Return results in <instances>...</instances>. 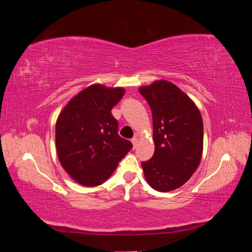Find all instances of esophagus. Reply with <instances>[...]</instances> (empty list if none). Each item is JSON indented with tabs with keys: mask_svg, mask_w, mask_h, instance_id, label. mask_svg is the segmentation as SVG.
Listing matches in <instances>:
<instances>
[{
	"mask_svg": "<svg viewBox=\"0 0 252 252\" xmlns=\"http://www.w3.org/2000/svg\"><path fill=\"white\" fill-rule=\"evenodd\" d=\"M131 142H132V145H133V148L135 149V148H136V145H138V142H139L138 138H133V139L131 140Z\"/></svg>",
	"mask_w": 252,
	"mask_h": 252,
	"instance_id": "1",
	"label": "esophagus"
}]
</instances>
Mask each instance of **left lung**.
<instances>
[{
    "label": "left lung",
    "mask_w": 252,
    "mask_h": 252,
    "mask_svg": "<svg viewBox=\"0 0 252 252\" xmlns=\"http://www.w3.org/2000/svg\"><path fill=\"white\" fill-rule=\"evenodd\" d=\"M154 123L155 154L142 167L148 184L168 192L184 185L200 165L204 129L199 108L185 93L166 80L142 86Z\"/></svg>",
    "instance_id": "1"
}]
</instances>
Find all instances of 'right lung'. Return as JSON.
<instances>
[{
	"label": "right lung",
	"instance_id": "obj_1",
	"mask_svg": "<svg viewBox=\"0 0 252 252\" xmlns=\"http://www.w3.org/2000/svg\"><path fill=\"white\" fill-rule=\"evenodd\" d=\"M125 89L93 84L66 104L56 123L59 161L70 178L83 186L103 184L132 148L118 134L111 109Z\"/></svg>",
	"mask_w": 252,
	"mask_h": 252
}]
</instances>
